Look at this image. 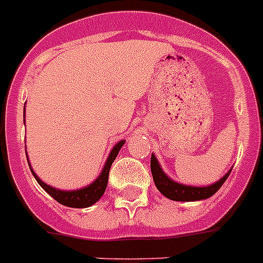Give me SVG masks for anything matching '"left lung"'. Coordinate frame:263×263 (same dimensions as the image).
<instances>
[{
  "mask_svg": "<svg viewBox=\"0 0 263 263\" xmlns=\"http://www.w3.org/2000/svg\"><path fill=\"white\" fill-rule=\"evenodd\" d=\"M230 173L231 172H228L226 176H223V178L208 186H189V185L178 183L172 178H168L158 163L157 157L151 154V174H153L155 186L165 197L174 201H197V200L209 198L220 189L221 185L230 176Z\"/></svg>",
  "mask_w": 263,
  "mask_h": 263,
  "instance_id": "obj_1",
  "label": "left lung"
}]
</instances>
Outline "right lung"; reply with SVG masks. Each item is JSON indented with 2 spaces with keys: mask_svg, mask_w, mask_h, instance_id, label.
<instances>
[{
  "mask_svg": "<svg viewBox=\"0 0 263 263\" xmlns=\"http://www.w3.org/2000/svg\"><path fill=\"white\" fill-rule=\"evenodd\" d=\"M25 110V109H24ZM125 143V140H121L113 147L112 151H110L109 157L106 159L105 166L102 168L101 174L98 176L97 180L95 182H91L90 185L82 187V189H78V191H59V189H55V187L47 185V183L43 182L39 177L36 176V173L32 170V166L29 165L32 174L36 178V181L39 182L40 186L50 194L51 197L57 200L58 202H61L62 205L70 206V208H86V206L93 205L95 202H97L101 196L104 194L106 189V185H108V177H109V170L110 166H112L113 161L116 159L117 154L120 151V148L123 147V144ZM28 159V158H27Z\"/></svg>",
  "mask_w": 263,
  "mask_h": 263,
  "instance_id": "1",
  "label": "right lung"
}]
</instances>
